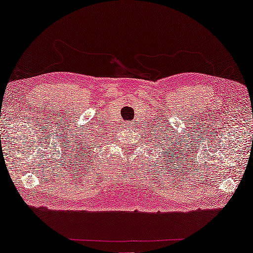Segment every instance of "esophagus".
<instances>
[{"mask_svg": "<svg viewBox=\"0 0 253 253\" xmlns=\"http://www.w3.org/2000/svg\"><path fill=\"white\" fill-rule=\"evenodd\" d=\"M135 125H136V124H135L134 122H127V123H125V128H126L127 130H128V129L131 130V129H134Z\"/></svg>", "mask_w": 253, "mask_h": 253, "instance_id": "esophagus-1", "label": "esophagus"}]
</instances>
